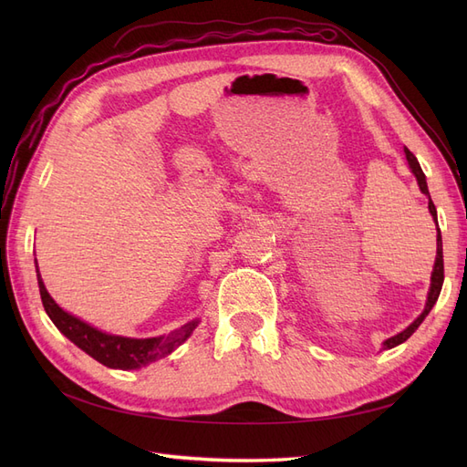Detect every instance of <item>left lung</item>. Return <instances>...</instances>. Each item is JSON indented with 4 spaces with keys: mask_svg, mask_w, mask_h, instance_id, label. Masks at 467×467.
<instances>
[{
    "mask_svg": "<svg viewBox=\"0 0 467 467\" xmlns=\"http://www.w3.org/2000/svg\"><path fill=\"white\" fill-rule=\"evenodd\" d=\"M405 158H407V161H409V167H411V171H413V175L417 177V182H419V189L422 191V194H427L429 196V210H431V214H432V220L436 222V208H434V202H432V199H431V194H429V187H427V179H425V173H422V169H420V165H419V161H417V158L415 155L409 151L407 148H405ZM442 282H444V257H442V235H441V228H438V222H436V263H434V268H432V278H431V290H429V296H427V306H425V309H422V314L409 325V327L405 329V331H401V333H398L395 337H391V338H388V341L384 343V348H393V347H398V345H401L403 341H407L409 337H411L415 331H417V327L419 325L422 323V319H425L427 316H429V312L432 309V306L436 304V300H438V296H441V290H442Z\"/></svg>",
    "mask_w": 467,
    "mask_h": 467,
    "instance_id": "8db88e82",
    "label": "left lung"
}]
</instances>
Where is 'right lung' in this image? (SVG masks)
Listing matches in <instances>:
<instances>
[{"instance_id":"1","label":"right lung","mask_w":467,"mask_h":467,"mask_svg":"<svg viewBox=\"0 0 467 467\" xmlns=\"http://www.w3.org/2000/svg\"><path fill=\"white\" fill-rule=\"evenodd\" d=\"M35 265H36V259H35ZM36 273H38V265H36ZM36 278H38L42 306H45L52 323L69 338V341L78 345L81 350H86L88 355L93 357L97 362L109 366V368L134 370V368H140V366H146L150 362H155L167 355H171L181 343L187 341V337L192 333L196 323H199V321H192L185 325L181 331L169 337L129 338V337L107 335L103 331L91 327V325H88L86 321L66 314L64 309L50 298V294L45 288V282L40 278V273L36 275Z\"/></svg>"}]
</instances>
